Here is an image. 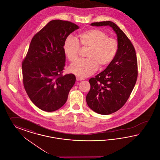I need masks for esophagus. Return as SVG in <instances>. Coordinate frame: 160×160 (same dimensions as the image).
Here are the masks:
<instances>
[{
	"instance_id": "34e87169",
	"label": "esophagus",
	"mask_w": 160,
	"mask_h": 160,
	"mask_svg": "<svg viewBox=\"0 0 160 160\" xmlns=\"http://www.w3.org/2000/svg\"><path fill=\"white\" fill-rule=\"evenodd\" d=\"M76 80H77V81H82V80H84V78H82V77L77 76V77H76Z\"/></svg>"
}]
</instances>
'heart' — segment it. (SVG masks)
Here are the masks:
<instances>
[{
	"label": "heart",
	"instance_id": "heart-1",
	"mask_svg": "<svg viewBox=\"0 0 160 160\" xmlns=\"http://www.w3.org/2000/svg\"><path fill=\"white\" fill-rule=\"evenodd\" d=\"M81 49H88L86 53L88 59L71 65L70 71L78 77H88L98 67L102 70L112 63L118 51L119 43L117 38L108 37L107 32L99 28L79 33L77 40L70 36L65 40L63 50L71 62L77 61Z\"/></svg>",
	"mask_w": 160,
	"mask_h": 160
}]
</instances>
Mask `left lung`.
<instances>
[{
	"label": "left lung",
	"mask_w": 160,
	"mask_h": 160,
	"mask_svg": "<svg viewBox=\"0 0 160 160\" xmlns=\"http://www.w3.org/2000/svg\"><path fill=\"white\" fill-rule=\"evenodd\" d=\"M110 26L119 43L114 61L101 73L89 80L90 89L86 102L90 109L102 115H108L122 108L130 95L138 77V61L134 46L128 36L112 21L91 24Z\"/></svg>",
	"instance_id": "left-lung-1"
}]
</instances>
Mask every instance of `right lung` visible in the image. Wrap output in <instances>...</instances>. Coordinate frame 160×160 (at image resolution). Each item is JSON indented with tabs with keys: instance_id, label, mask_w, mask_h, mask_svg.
<instances>
[{
	"instance_id": "add662e5",
	"label": "right lung",
	"mask_w": 160,
	"mask_h": 160,
	"mask_svg": "<svg viewBox=\"0 0 160 160\" xmlns=\"http://www.w3.org/2000/svg\"><path fill=\"white\" fill-rule=\"evenodd\" d=\"M79 27L68 21L52 20L37 32L22 62L26 92L38 108L52 112L66 102L76 82L72 74L62 75L66 38Z\"/></svg>"
}]
</instances>
